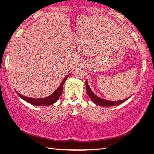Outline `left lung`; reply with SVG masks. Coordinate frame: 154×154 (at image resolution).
<instances>
[{
	"label": "left lung",
	"mask_w": 154,
	"mask_h": 154,
	"mask_svg": "<svg viewBox=\"0 0 154 154\" xmlns=\"http://www.w3.org/2000/svg\"><path fill=\"white\" fill-rule=\"evenodd\" d=\"M86 91L87 94L88 95L89 98L91 99V100L95 104L99 105V106H116V105H119L122 103H123L128 100V99L130 98V97H128V98L124 99L123 100L121 101H116V102H112V101H109L106 100H104V99L100 98L98 96H97L96 94L91 91V89L89 87L88 82L86 80Z\"/></svg>",
	"instance_id": "left-lung-1"
}]
</instances>
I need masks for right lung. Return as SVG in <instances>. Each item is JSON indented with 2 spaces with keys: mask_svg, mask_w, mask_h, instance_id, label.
I'll list each match as a JSON object with an SVG mask.
<instances>
[{
  "mask_svg": "<svg viewBox=\"0 0 154 154\" xmlns=\"http://www.w3.org/2000/svg\"><path fill=\"white\" fill-rule=\"evenodd\" d=\"M70 75V74L66 76V77L64 78V79L62 82L61 84L59 85V87H57V89L52 93V94H50V96L45 97V98H30V97H27L23 96V95L20 94V93L17 92L18 96L21 97L23 100H25V102L30 103V104L32 105H35V106H49V105L53 104L54 103H55L58 100V99L60 98V97L61 96L62 92H63V85L66 79Z\"/></svg>",
  "mask_w": 154,
  "mask_h": 154,
  "instance_id": "right-lung-1",
  "label": "right lung"
}]
</instances>
